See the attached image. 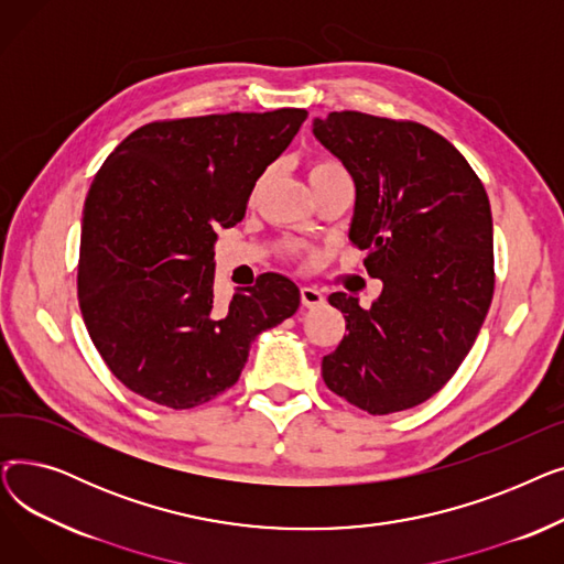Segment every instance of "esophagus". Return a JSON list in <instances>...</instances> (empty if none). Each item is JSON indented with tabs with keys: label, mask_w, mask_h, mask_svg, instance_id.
<instances>
[{
	"label": "esophagus",
	"mask_w": 564,
	"mask_h": 564,
	"mask_svg": "<svg viewBox=\"0 0 564 564\" xmlns=\"http://www.w3.org/2000/svg\"><path fill=\"white\" fill-rule=\"evenodd\" d=\"M324 304V294L317 290V288H311V285H304L302 288V306L306 308H317Z\"/></svg>",
	"instance_id": "esophagus-1"
}]
</instances>
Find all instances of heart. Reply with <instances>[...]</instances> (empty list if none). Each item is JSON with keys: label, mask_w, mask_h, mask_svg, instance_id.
Here are the masks:
<instances>
[{"label": "heart", "mask_w": 564, "mask_h": 564, "mask_svg": "<svg viewBox=\"0 0 564 564\" xmlns=\"http://www.w3.org/2000/svg\"><path fill=\"white\" fill-rule=\"evenodd\" d=\"M334 169H340L336 162H329V160H324V162H315L313 166H311V175H317V173H324V171H334Z\"/></svg>", "instance_id": "1"}]
</instances>
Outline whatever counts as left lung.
<instances>
[{"label": "left lung", "mask_w": 564, "mask_h": 564, "mask_svg": "<svg viewBox=\"0 0 564 564\" xmlns=\"http://www.w3.org/2000/svg\"><path fill=\"white\" fill-rule=\"evenodd\" d=\"M315 139L357 187L349 240L383 283L370 308L345 292L329 304L347 336L322 359L327 387L372 416L430 400L476 343L494 297L487 192L434 130L361 111L313 121Z\"/></svg>", "instance_id": "8db88e82"}]
</instances>
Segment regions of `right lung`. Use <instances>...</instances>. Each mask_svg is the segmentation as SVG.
<instances>
[{
    "label": "right lung",
    "mask_w": 564,
    "mask_h": 564,
    "mask_svg": "<svg viewBox=\"0 0 564 564\" xmlns=\"http://www.w3.org/2000/svg\"><path fill=\"white\" fill-rule=\"evenodd\" d=\"M306 109L148 123L113 148L88 189L77 297L100 357L126 387L171 409L240 379L251 343L300 308V288L262 274L215 306L217 228L242 221L256 181Z\"/></svg>",
    "instance_id": "add662e5"
}]
</instances>
